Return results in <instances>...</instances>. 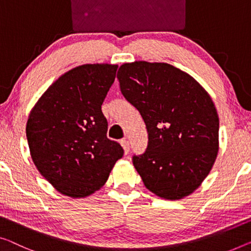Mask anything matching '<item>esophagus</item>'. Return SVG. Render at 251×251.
<instances>
[{"instance_id":"34e87169","label":"esophagus","mask_w":251,"mask_h":251,"mask_svg":"<svg viewBox=\"0 0 251 251\" xmlns=\"http://www.w3.org/2000/svg\"><path fill=\"white\" fill-rule=\"evenodd\" d=\"M121 144H122L123 149H124L125 154H128V152H129V143H128V141L125 140V138H124V140L121 141Z\"/></svg>"}]
</instances>
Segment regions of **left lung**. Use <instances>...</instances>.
<instances>
[{
  "label": "left lung",
  "mask_w": 251,
  "mask_h": 251,
  "mask_svg": "<svg viewBox=\"0 0 251 251\" xmlns=\"http://www.w3.org/2000/svg\"><path fill=\"white\" fill-rule=\"evenodd\" d=\"M117 78L148 129L147 150L133 155L145 187L166 200L188 196L218 155L220 123L211 97L195 78L167 63H126Z\"/></svg>",
  "instance_id": "8db88e82"
}]
</instances>
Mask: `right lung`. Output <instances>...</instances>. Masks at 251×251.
Wrapping results in <instances>:
<instances>
[{"label":"right lung","instance_id":"1","mask_svg":"<svg viewBox=\"0 0 251 251\" xmlns=\"http://www.w3.org/2000/svg\"><path fill=\"white\" fill-rule=\"evenodd\" d=\"M117 65L85 64L58 77L30 111L27 140L32 161L48 182L70 197L91 195L104 185L124 154L107 137L101 104Z\"/></svg>","mask_w":251,"mask_h":251}]
</instances>
